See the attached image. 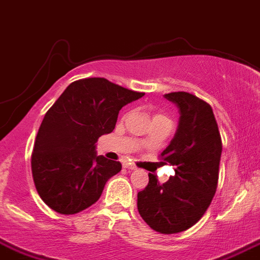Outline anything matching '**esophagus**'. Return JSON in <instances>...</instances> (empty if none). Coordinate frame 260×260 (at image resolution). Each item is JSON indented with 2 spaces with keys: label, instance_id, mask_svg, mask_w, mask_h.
Listing matches in <instances>:
<instances>
[{
  "label": "esophagus",
  "instance_id": "esophagus-1",
  "mask_svg": "<svg viewBox=\"0 0 260 260\" xmlns=\"http://www.w3.org/2000/svg\"><path fill=\"white\" fill-rule=\"evenodd\" d=\"M123 167H124L125 169H129V171H136V169H137V167L133 166V164H131V163H127V161H125V163H123Z\"/></svg>",
  "mask_w": 260,
  "mask_h": 260
}]
</instances>
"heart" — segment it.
Listing matches in <instances>:
<instances>
[{"label": "heart", "mask_w": 260, "mask_h": 260, "mask_svg": "<svg viewBox=\"0 0 260 260\" xmlns=\"http://www.w3.org/2000/svg\"><path fill=\"white\" fill-rule=\"evenodd\" d=\"M157 116H164V115H161V114H156V115H155L154 118H157Z\"/></svg>", "instance_id": "heart-1"}]
</instances>
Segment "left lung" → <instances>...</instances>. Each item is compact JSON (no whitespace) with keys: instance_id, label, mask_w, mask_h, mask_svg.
<instances>
[{"instance_id":"8db88e82","label":"left lung","mask_w":260,"mask_h":260,"mask_svg":"<svg viewBox=\"0 0 260 260\" xmlns=\"http://www.w3.org/2000/svg\"><path fill=\"white\" fill-rule=\"evenodd\" d=\"M164 97L179 111L176 135L161 152L176 173L163 185L149 173V185L137 193V209L152 230L171 235L192 227L209 208L217 191L222 140L209 104L187 92Z\"/></svg>"}]
</instances>
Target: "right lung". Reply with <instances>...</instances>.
Segmentation results:
<instances>
[{
  "instance_id": "right-lung-1",
  "label": "right lung",
  "mask_w": 260,
  "mask_h": 260,
  "mask_svg": "<svg viewBox=\"0 0 260 260\" xmlns=\"http://www.w3.org/2000/svg\"><path fill=\"white\" fill-rule=\"evenodd\" d=\"M145 93L105 78L79 79L46 113L31 154L38 195L60 214L91 207L122 164L97 155L96 142L113 132L119 110Z\"/></svg>"
}]
</instances>
